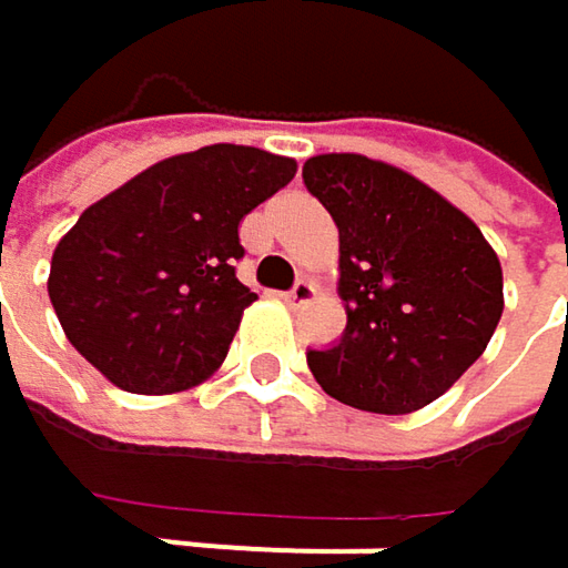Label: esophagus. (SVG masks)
Masks as SVG:
<instances>
[{
    "instance_id": "obj_1",
    "label": "esophagus",
    "mask_w": 568,
    "mask_h": 568,
    "mask_svg": "<svg viewBox=\"0 0 568 568\" xmlns=\"http://www.w3.org/2000/svg\"><path fill=\"white\" fill-rule=\"evenodd\" d=\"M312 298H315V285L308 283V280H298V283L285 292V302H288L292 308H298V305H308Z\"/></svg>"
}]
</instances>
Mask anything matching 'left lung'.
<instances>
[{
    "mask_svg": "<svg viewBox=\"0 0 568 568\" xmlns=\"http://www.w3.org/2000/svg\"><path fill=\"white\" fill-rule=\"evenodd\" d=\"M305 190L338 226L342 338L308 348L325 395L410 414L444 395L504 315V270L470 216L410 173L362 154H322Z\"/></svg>",
    "mask_w": 568,
    "mask_h": 568,
    "instance_id": "left-lung-1",
    "label": "left lung"
}]
</instances>
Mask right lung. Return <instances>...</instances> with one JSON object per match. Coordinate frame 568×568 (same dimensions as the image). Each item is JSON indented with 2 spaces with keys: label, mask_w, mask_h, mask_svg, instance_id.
Returning a JSON list of instances; mask_svg holds the SVG:
<instances>
[{
  "label": "right lung",
  "mask_w": 568,
  "mask_h": 568,
  "mask_svg": "<svg viewBox=\"0 0 568 568\" xmlns=\"http://www.w3.org/2000/svg\"><path fill=\"white\" fill-rule=\"evenodd\" d=\"M292 176L288 158L213 144L88 206L55 246L49 276L68 342L131 395L200 385L256 298L236 280L240 220Z\"/></svg>",
  "instance_id": "1"
}]
</instances>
